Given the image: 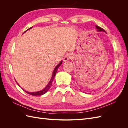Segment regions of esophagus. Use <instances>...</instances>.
Returning <instances> with one entry per match:
<instances>
[{"instance_id": "34e87169", "label": "esophagus", "mask_w": 128, "mask_h": 128, "mask_svg": "<svg viewBox=\"0 0 128 128\" xmlns=\"http://www.w3.org/2000/svg\"><path fill=\"white\" fill-rule=\"evenodd\" d=\"M72 54H71V53H67V54H66V56H65L64 57V62L67 61H68V60L72 59Z\"/></svg>"}]
</instances>
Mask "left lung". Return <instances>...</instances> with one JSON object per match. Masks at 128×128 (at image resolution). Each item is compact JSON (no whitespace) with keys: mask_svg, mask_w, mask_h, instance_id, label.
<instances>
[{"mask_svg":"<svg viewBox=\"0 0 128 128\" xmlns=\"http://www.w3.org/2000/svg\"><path fill=\"white\" fill-rule=\"evenodd\" d=\"M96 29H97L98 32H106L105 30H104V29L102 28L101 27H100V26H96Z\"/></svg>","mask_w":128,"mask_h":128,"instance_id":"1","label":"left lung"}]
</instances>
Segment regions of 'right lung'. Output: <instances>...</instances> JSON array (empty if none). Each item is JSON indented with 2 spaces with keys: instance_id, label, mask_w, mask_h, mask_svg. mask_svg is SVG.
<instances>
[{
  "instance_id": "obj_1",
  "label": "right lung",
  "mask_w": 128,
  "mask_h": 128,
  "mask_svg": "<svg viewBox=\"0 0 128 128\" xmlns=\"http://www.w3.org/2000/svg\"><path fill=\"white\" fill-rule=\"evenodd\" d=\"M32 27H31V28H29L28 30L32 29ZM26 32V31H25V32H24V33ZM62 61H61L60 62L59 64H58L55 67L54 69V70H53V74H52V77H51V80H50L49 83H48V84L47 85V86H46V87H45L44 89H42V90L40 91H38V92H28V91H26V90H24V89L22 88L23 90H24L26 93H27V94H30V95H32V96H42V94H45V93H46V92H48V91L49 90L50 88H51V86H52V82H53V79H54V77H55V76H56V72H57V70H58V68H59V67H60V66L62 64ZM16 83L18 84V83L17 82H16ZM18 86H19L18 84Z\"/></svg>"
}]
</instances>
